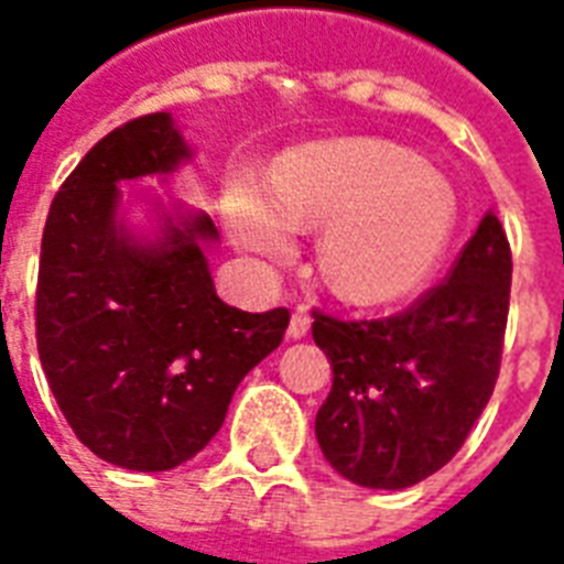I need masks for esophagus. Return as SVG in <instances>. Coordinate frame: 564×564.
Wrapping results in <instances>:
<instances>
[{
  "label": "esophagus",
  "mask_w": 564,
  "mask_h": 564,
  "mask_svg": "<svg viewBox=\"0 0 564 564\" xmlns=\"http://www.w3.org/2000/svg\"><path fill=\"white\" fill-rule=\"evenodd\" d=\"M310 322H313V318H310L307 310H295V313H292V318H290V336H292V339H301V336H307L310 334Z\"/></svg>",
  "instance_id": "obj_1"
}]
</instances>
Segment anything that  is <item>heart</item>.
I'll use <instances>...</instances> for the list:
<instances>
[{"label": "heart", "mask_w": 564, "mask_h": 564, "mask_svg": "<svg viewBox=\"0 0 564 564\" xmlns=\"http://www.w3.org/2000/svg\"><path fill=\"white\" fill-rule=\"evenodd\" d=\"M239 246L283 260L295 228H327L318 269L354 304L406 299L445 254L454 234V193L401 145L369 137L304 145L283 158L274 195L234 184L225 202Z\"/></svg>", "instance_id": "heart-1"}]
</instances>
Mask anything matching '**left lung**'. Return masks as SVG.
<instances>
[{
	"instance_id": "obj_1",
	"label": "left lung",
	"mask_w": 564,
	"mask_h": 564,
	"mask_svg": "<svg viewBox=\"0 0 564 564\" xmlns=\"http://www.w3.org/2000/svg\"><path fill=\"white\" fill-rule=\"evenodd\" d=\"M509 286L507 230L489 213L445 281L401 313L313 310V339L334 366L316 436L345 480L406 489L454 459L498 383Z\"/></svg>"
}]
</instances>
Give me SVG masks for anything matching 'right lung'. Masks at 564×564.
Instances as JSON below:
<instances>
[{"instance_id": "add662e5", "label": "right lung", "mask_w": 564, "mask_h": 564, "mask_svg": "<svg viewBox=\"0 0 564 564\" xmlns=\"http://www.w3.org/2000/svg\"><path fill=\"white\" fill-rule=\"evenodd\" d=\"M187 145L170 113L105 134L61 184L40 242V366L82 445L131 471L187 463L228 415L239 380L283 343L290 310L246 313L216 295L198 239L207 216L170 225L161 248L117 228V181L170 172Z\"/></svg>"}]
</instances>
